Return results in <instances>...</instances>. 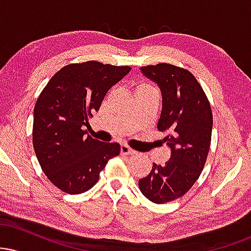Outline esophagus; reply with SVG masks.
I'll return each instance as SVG.
<instances>
[{
	"label": "esophagus",
	"instance_id": "obj_1",
	"mask_svg": "<svg viewBox=\"0 0 251 251\" xmlns=\"http://www.w3.org/2000/svg\"><path fill=\"white\" fill-rule=\"evenodd\" d=\"M120 152H122V154H133L135 151L131 148H128L127 145H122L120 146Z\"/></svg>",
	"mask_w": 251,
	"mask_h": 251
}]
</instances>
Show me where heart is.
<instances>
[{"mask_svg": "<svg viewBox=\"0 0 251 251\" xmlns=\"http://www.w3.org/2000/svg\"><path fill=\"white\" fill-rule=\"evenodd\" d=\"M140 87H152V86L148 85V83H143V85H140L139 87H138V88H140Z\"/></svg>", "mask_w": 251, "mask_h": 251, "instance_id": "1", "label": "heart"}]
</instances>
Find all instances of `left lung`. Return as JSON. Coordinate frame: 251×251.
Returning a JSON list of instances; mask_svg holds the SVG:
<instances>
[{"label":"left lung","mask_w":251,"mask_h":251,"mask_svg":"<svg viewBox=\"0 0 251 251\" xmlns=\"http://www.w3.org/2000/svg\"><path fill=\"white\" fill-rule=\"evenodd\" d=\"M142 72L162 91L157 127L168 133L164 142L171 148V158L165 165L153 163L151 172L139 179V189L148 200L164 204L185 195L200 178L211 144L212 111L190 71L162 62L144 66Z\"/></svg>","instance_id":"left-lung-1"}]
</instances>
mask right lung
<instances>
[{"instance_id":"add662e5","label":"right lung","mask_w":251,"mask_h":251,"mask_svg":"<svg viewBox=\"0 0 251 251\" xmlns=\"http://www.w3.org/2000/svg\"><path fill=\"white\" fill-rule=\"evenodd\" d=\"M129 71V66L99 61L70 63L51 76L37 98L34 151L48 179L66 194L93 188L108 160L120 153L119 144L94 139L82 127L99 111L108 89Z\"/></svg>"}]
</instances>
